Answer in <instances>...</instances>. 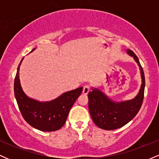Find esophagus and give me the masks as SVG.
<instances>
[{
  "label": "esophagus",
  "instance_id": "1",
  "mask_svg": "<svg viewBox=\"0 0 159 159\" xmlns=\"http://www.w3.org/2000/svg\"><path fill=\"white\" fill-rule=\"evenodd\" d=\"M90 90V86L87 85V84H85L84 86V88H83V93L84 94H87L89 93V91Z\"/></svg>",
  "mask_w": 159,
  "mask_h": 159
}]
</instances>
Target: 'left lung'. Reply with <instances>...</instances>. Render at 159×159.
Wrapping results in <instances>:
<instances>
[{"mask_svg":"<svg viewBox=\"0 0 159 159\" xmlns=\"http://www.w3.org/2000/svg\"><path fill=\"white\" fill-rule=\"evenodd\" d=\"M126 53L139 66L141 85L135 97L129 100L115 102L109 98L105 93L99 89L92 87L89 92V111L93 121L100 129L105 130H114L123 127L130 122L139 111L143 100L145 77L143 68L140 65L138 57L130 49Z\"/></svg>","mask_w":159,"mask_h":159,"instance_id":"8db88e82","label":"left lung"}]
</instances>
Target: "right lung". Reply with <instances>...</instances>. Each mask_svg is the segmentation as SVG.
Listing matches in <instances>:
<instances>
[{
  "label": "right lung",
  "instance_id": "right-lung-1",
  "mask_svg": "<svg viewBox=\"0 0 159 159\" xmlns=\"http://www.w3.org/2000/svg\"><path fill=\"white\" fill-rule=\"evenodd\" d=\"M34 48L30 52H34ZM20 62L14 81V93L21 115L29 125L43 132H54L62 128L66 121L71 107L83 90L81 87L67 91L51 101L41 102L27 96L19 78Z\"/></svg>",
  "mask_w": 159,
  "mask_h": 159
}]
</instances>
